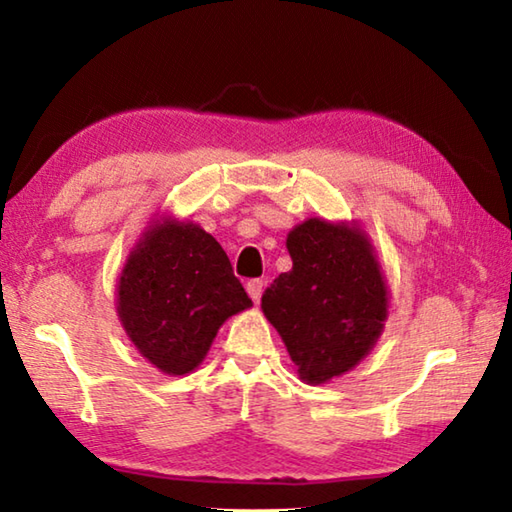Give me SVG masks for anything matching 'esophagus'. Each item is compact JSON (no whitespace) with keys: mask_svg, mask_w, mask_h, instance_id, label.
I'll use <instances>...</instances> for the list:
<instances>
[{"mask_svg":"<svg viewBox=\"0 0 512 512\" xmlns=\"http://www.w3.org/2000/svg\"><path fill=\"white\" fill-rule=\"evenodd\" d=\"M264 287H266L264 280H248L246 291H248V296L253 298V302H259V298H262Z\"/></svg>","mask_w":512,"mask_h":512,"instance_id":"1","label":"esophagus"}]
</instances>
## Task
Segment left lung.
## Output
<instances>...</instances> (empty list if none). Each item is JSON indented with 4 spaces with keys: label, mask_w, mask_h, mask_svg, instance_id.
I'll return each instance as SVG.
<instances>
[{
    "label": "left lung",
    "mask_w": 512,
    "mask_h": 512,
    "mask_svg": "<svg viewBox=\"0 0 512 512\" xmlns=\"http://www.w3.org/2000/svg\"><path fill=\"white\" fill-rule=\"evenodd\" d=\"M293 259L262 296L298 375L325 384L352 370L377 343L388 289L366 232L350 223L307 219L287 237Z\"/></svg>",
    "instance_id": "1"
}]
</instances>
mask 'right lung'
Here are the masks:
<instances>
[{
    "label": "right lung",
    "instance_id": "obj_1",
    "mask_svg": "<svg viewBox=\"0 0 512 512\" xmlns=\"http://www.w3.org/2000/svg\"><path fill=\"white\" fill-rule=\"evenodd\" d=\"M248 307L219 241L189 221H153L117 284L128 339L164 375L192 372L225 320Z\"/></svg>",
    "mask_w": 512,
    "mask_h": 512
}]
</instances>
